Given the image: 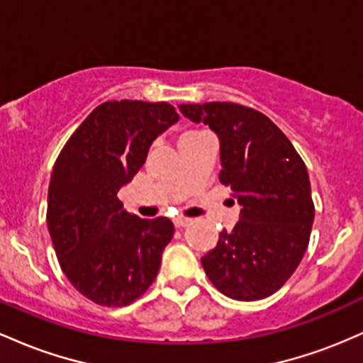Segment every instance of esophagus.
<instances>
[{
    "label": "esophagus",
    "mask_w": 363,
    "mask_h": 363,
    "mask_svg": "<svg viewBox=\"0 0 363 363\" xmlns=\"http://www.w3.org/2000/svg\"><path fill=\"white\" fill-rule=\"evenodd\" d=\"M189 223H191L189 218H174V225H176V228H184Z\"/></svg>",
    "instance_id": "1"
}]
</instances>
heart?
<instances>
[{"instance_id":"b5f03b06","label":"heart","mask_w":363,"mask_h":363,"mask_svg":"<svg viewBox=\"0 0 363 363\" xmlns=\"http://www.w3.org/2000/svg\"><path fill=\"white\" fill-rule=\"evenodd\" d=\"M196 131H187V133H184V135H181V136H189V135H194Z\"/></svg>"}]
</instances>
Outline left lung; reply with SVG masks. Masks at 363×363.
<instances>
[{"mask_svg": "<svg viewBox=\"0 0 363 363\" xmlns=\"http://www.w3.org/2000/svg\"><path fill=\"white\" fill-rule=\"evenodd\" d=\"M193 123L220 141V182L234 191L239 222L220 232L201 264L211 283L235 301L280 290L309 244L314 203L306 164L281 129L251 107L232 102L181 104Z\"/></svg>", "mask_w": 363, "mask_h": 363, "instance_id": "1", "label": "left lung"}]
</instances>
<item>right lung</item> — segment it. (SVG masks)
<instances>
[{"label": "right lung", "instance_id": "1", "mask_svg": "<svg viewBox=\"0 0 363 363\" xmlns=\"http://www.w3.org/2000/svg\"><path fill=\"white\" fill-rule=\"evenodd\" d=\"M177 121L167 102H104L54 164L48 194L54 251L74 289L99 306H128L155 280L174 223L128 213L118 193L143 167L157 136Z\"/></svg>", "mask_w": 363, "mask_h": 363}]
</instances>
